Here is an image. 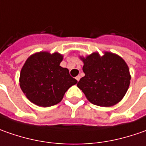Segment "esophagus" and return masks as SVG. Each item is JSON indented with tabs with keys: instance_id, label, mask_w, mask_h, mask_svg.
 Returning <instances> with one entry per match:
<instances>
[{
	"instance_id": "obj_1",
	"label": "esophagus",
	"mask_w": 146,
	"mask_h": 146,
	"mask_svg": "<svg viewBox=\"0 0 146 146\" xmlns=\"http://www.w3.org/2000/svg\"><path fill=\"white\" fill-rule=\"evenodd\" d=\"M80 78H81V77H80V76H78V77H76V80L78 82V81L80 80Z\"/></svg>"
}]
</instances>
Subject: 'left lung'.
<instances>
[{
    "instance_id": "8db88e82",
    "label": "left lung",
    "mask_w": 146,
    "mask_h": 146,
    "mask_svg": "<svg viewBox=\"0 0 146 146\" xmlns=\"http://www.w3.org/2000/svg\"><path fill=\"white\" fill-rule=\"evenodd\" d=\"M84 64L85 76L78 87L91 103L100 107H111L124 97L130 84L128 64L117 54L104 52L103 56L93 52L79 56Z\"/></svg>"
}]
</instances>
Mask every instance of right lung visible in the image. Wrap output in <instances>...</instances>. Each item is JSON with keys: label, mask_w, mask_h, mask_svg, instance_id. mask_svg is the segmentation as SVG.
<instances>
[{"label": "right lung", "mask_w": 146, "mask_h": 146, "mask_svg": "<svg viewBox=\"0 0 146 146\" xmlns=\"http://www.w3.org/2000/svg\"><path fill=\"white\" fill-rule=\"evenodd\" d=\"M63 55L39 52L27 58L21 69L19 84L26 97L38 107H51L59 103L65 92L78 83L68 69L60 64Z\"/></svg>", "instance_id": "add662e5"}]
</instances>
